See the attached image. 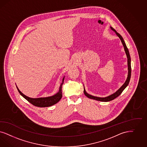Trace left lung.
Masks as SVG:
<instances>
[{
	"label": "left lung",
	"instance_id": "1",
	"mask_svg": "<svg viewBox=\"0 0 147 147\" xmlns=\"http://www.w3.org/2000/svg\"><path fill=\"white\" fill-rule=\"evenodd\" d=\"M110 28H111V29L112 30L115 32V33L119 37V38H120V40H121V43H122V44L123 45V47H124V51H125V54L127 55V67H128V74H127V80H126L125 82H124V84L121 86V87L118 90H117L115 93H113L112 94L109 96H107V97H105V98H100V97H98V96H91V95L88 94L86 92V91H85V87H84V93L85 95L86 96H87L88 98L94 99V100H98V101H104V102H107V101H111V100H112L115 99V98H116L117 96H119L121 94L122 92L123 91V90L128 85V84L129 83V81H130V80L131 73V58H130V54H129V50H128L127 46H126V45L125 43V42H124V40H123V37H121V36L119 33H118L111 26H110Z\"/></svg>",
	"mask_w": 147,
	"mask_h": 147
}]
</instances>
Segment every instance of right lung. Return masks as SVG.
I'll return each mask as SVG.
<instances>
[{"label": "right lung", "instance_id": "add662e5", "mask_svg": "<svg viewBox=\"0 0 147 147\" xmlns=\"http://www.w3.org/2000/svg\"><path fill=\"white\" fill-rule=\"evenodd\" d=\"M65 76L63 77L62 79V82L61 83L59 91L55 94V95L53 96H48V97H45V98H31L30 97L26 96L23 93H22L20 91L18 88L17 87V88L19 93H20V95L23 96L26 100H27L29 102H30L31 104L36 107H51L54 104H56L57 102L60 100V99L62 96V86L63 84Z\"/></svg>", "mask_w": 147, "mask_h": 147}]
</instances>
